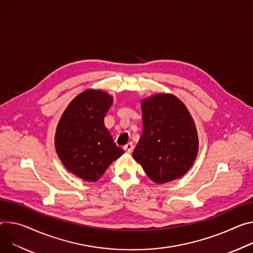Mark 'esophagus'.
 Returning a JSON list of instances; mask_svg holds the SVG:
<instances>
[{
  "label": "esophagus",
  "instance_id": "1",
  "mask_svg": "<svg viewBox=\"0 0 253 253\" xmlns=\"http://www.w3.org/2000/svg\"><path fill=\"white\" fill-rule=\"evenodd\" d=\"M123 148H124V150H126L128 153H131L132 150H133V148H134V146H133V143H132V142H129V143H127Z\"/></svg>",
  "mask_w": 253,
  "mask_h": 253
}]
</instances>
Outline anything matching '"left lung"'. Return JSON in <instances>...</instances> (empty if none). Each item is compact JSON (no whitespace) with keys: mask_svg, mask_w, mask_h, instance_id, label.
Masks as SVG:
<instances>
[{"mask_svg":"<svg viewBox=\"0 0 253 253\" xmlns=\"http://www.w3.org/2000/svg\"><path fill=\"white\" fill-rule=\"evenodd\" d=\"M141 108L143 132L133 158L154 182L180 177L193 166L199 148L196 126L188 109L169 94L144 100Z\"/></svg>","mask_w":253,"mask_h":253,"instance_id":"8db88e82","label":"left lung"}]
</instances>
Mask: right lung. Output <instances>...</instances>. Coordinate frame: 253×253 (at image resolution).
<instances>
[{
  "mask_svg": "<svg viewBox=\"0 0 253 253\" xmlns=\"http://www.w3.org/2000/svg\"><path fill=\"white\" fill-rule=\"evenodd\" d=\"M112 102L103 90H85L67 106L56 129L55 148L61 163L85 181H97L124 153L104 124Z\"/></svg>",
  "mask_w": 253,
  "mask_h": 253,
  "instance_id": "1",
  "label": "right lung"
}]
</instances>
